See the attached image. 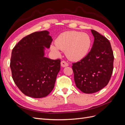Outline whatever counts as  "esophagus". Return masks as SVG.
I'll list each match as a JSON object with an SVG mask.
<instances>
[{"instance_id": "1", "label": "esophagus", "mask_w": 125, "mask_h": 125, "mask_svg": "<svg viewBox=\"0 0 125 125\" xmlns=\"http://www.w3.org/2000/svg\"><path fill=\"white\" fill-rule=\"evenodd\" d=\"M61 66L62 67H67L68 66V63L66 62L63 60V61H62L61 62Z\"/></svg>"}]
</instances>
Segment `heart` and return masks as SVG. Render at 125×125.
I'll list each match as a JSON object with an SVG mask.
<instances>
[{
    "label": "heart",
    "mask_w": 125,
    "mask_h": 125,
    "mask_svg": "<svg viewBox=\"0 0 125 125\" xmlns=\"http://www.w3.org/2000/svg\"><path fill=\"white\" fill-rule=\"evenodd\" d=\"M92 41L89 34L77 31H68L62 33L57 38L55 45L51 50L59 54V50L66 51L67 57L73 61H79L88 53Z\"/></svg>",
    "instance_id": "obj_1"
}]
</instances>
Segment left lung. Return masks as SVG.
Listing matches in <instances>:
<instances>
[{"instance_id": "left-lung-1", "label": "left lung", "mask_w": 125, "mask_h": 125, "mask_svg": "<svg viewBox=\"0 0 125 125\" xmlns=\"http://www.w3.org/2000/svg\"><path fill=\"white\" fill-rule=\"evenodd\" d=\"M91 32L94 37L91 50L72 66L76 86L87 94L95 93L107 85L114 58L109 41L95 30Z\"/></svg>"}]
</instances>
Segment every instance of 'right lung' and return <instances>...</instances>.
I'll list each match as a JSON object with an SVG mask.
<instances>
[{"instance_id":"right-lung-1","label":"right lung","mask_w":125,"mask_h":125,"mask_svg":"<svg viewBox=\"0 0 125 125\" xmlns=\"http://www.w3.org/2000/svg\"><path fill=\"white\" fill-rule=\"evenodd\" d=\"M49 33L34 32L23 37L12 50L10 65L12 77L26 96L44 97L54 88L60 60L45 57V48H50L52 41Z\"/></svg>"}]
</instances>
